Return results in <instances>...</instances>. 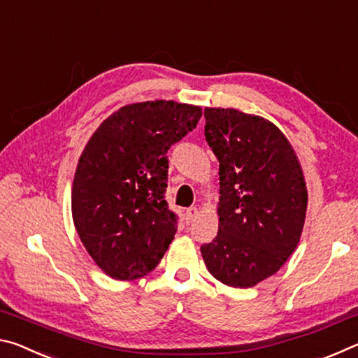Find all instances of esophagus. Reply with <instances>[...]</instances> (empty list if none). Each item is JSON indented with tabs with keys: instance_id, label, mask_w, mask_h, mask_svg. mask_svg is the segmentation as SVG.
<instances>
[{
	"instance_id": "34e87169",
	"label": "esophagus",
	"mask_w": 358,
	"mask_h": 358,
	"mask_svg": "<svg viewBox=\"0 0 358 358\" xmlns=\"http://www.w3.org/2000/svg\"><path fill=\"white\" fill-rule=\"evenodd\" d=\"M197 215H199V210L196 207H189L186 210V221L192 222L194 220H196Z\"/></svg>"
}]
</instances>
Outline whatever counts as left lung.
Listing matches in <instances>:
<instances>
[{
	"instance_id": "1",
	"label": "left lung",
	"mask_w": 358,
	"mask_h": 358,
	"mask_svg": "<svg viewBox=\"0 0 358 358\" xmlns=\"http://www.w3.org/2000/svg\"><path fill=\"white\" fill-rule=\"evenodd\" d=\"M205 138L220 161V230L201 246L217 281L252 287L275 275L295 251L308 191L286 136L257 115L205 108Z\"/></svg>"
}]
</instances>
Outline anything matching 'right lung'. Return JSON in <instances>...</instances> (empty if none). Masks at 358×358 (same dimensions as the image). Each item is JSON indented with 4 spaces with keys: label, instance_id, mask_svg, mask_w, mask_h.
I'll return each mask as SVG.
<instances>
[{
    "label": "right lung",
    "instance_id": "obj_1",
    "mask_svg": "<svg viewBox=\"0 0 358 358\" xmlns=\"http://www.w3.org/2000/svg\"><path fill=\"white\" fill-rule=\"evenodd\" d=\"M199 106L147 101L101 123L78 159L72 220L85 250L113 280L148 275L172 243L166 202L167 150L196 128Z\"/></svg>",
    "mask_w": 358,
    "mask_h": 358
}]
</instances>
